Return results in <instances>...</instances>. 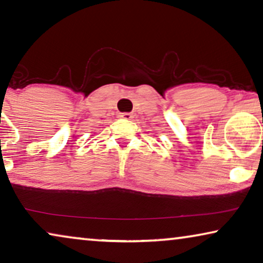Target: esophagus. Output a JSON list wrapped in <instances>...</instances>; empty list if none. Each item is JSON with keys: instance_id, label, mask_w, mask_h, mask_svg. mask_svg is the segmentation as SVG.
I'll return each instance as SVG.
<instances>
[{"instance_id": "obj_1", "label": "esophagus", "mask_w": 263, "mask_h": 263, "mask_svg": "<svg viewBox=\"0 0 263 263\" xmlns=\"http://www.w3.org/2000/svg\"><path fill=\"white\" fill-rule=\"evenodd\" d=\"M119 117L121 118V119H125V120H131L133 118V114L131 113H120Z\"/></svg>"}]
</instances>
